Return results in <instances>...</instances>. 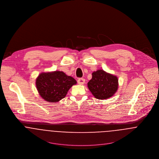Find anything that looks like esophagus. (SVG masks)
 <instances>
[{
    "label": "esophagus",
    "instance_id": "obj_1",
    "mask_svg": "<svg viewBox=\"0 0 159 159\" xmlns=\"http://www.w3.org/2000/svg\"><path fill=\"white\" fill-rule=\"evenodd\" d=\"M84 83H85V80L83 79V78H79V79L78 80V83L79 84L83 85V84H84Z\"/></svg>",
    "mask_w": 159,
    "mask_h": 159
}]
</instances>
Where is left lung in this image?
I'll list each match as a JSON object with an SVG mask.
<instances>
[{"label": "left lung", "instance_id": "8db88e82", "mask_svg": "<svg viewBox=\"0 0 159 159\" xmlns=\"http://www.w3.org/2000/svg\"><path fill=\"white\" fill-rule=\"evenodd\" d=\"M92 78L88 87L95 98L108 99L116 93L119 87L118 78L113 74L100 69L92 73Z\"/></svg>", "mask_w": 159, "mask_h": 159}]
</instances>
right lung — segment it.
Returning a JSON list of instances; mask_svg holds the SVG:
<instances>
[{
	"instance_id": "1",
	"label": "right lung",
	"mask_w": 159,
	"mask_h": 159,
	"mask_svg": "<svg viewBox=\"0 0 159 159\" xmlns=\"http://www.w3.org/2000/svg\"><path fill=\"white\" fill-rule=\"evenodd\" d=\"M76 83L73 77L58 70L42 72L35 80L39 95L49 103L58 102L66 97L68 90Z\"/></svg>"
}]
</instances>
